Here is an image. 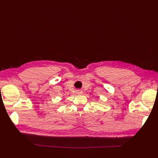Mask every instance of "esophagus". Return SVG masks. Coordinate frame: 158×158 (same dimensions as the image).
<instances>
[{"label":"esophagus","instance_id":"34e87169","mask_svg":"<svg viewBox=\"0 0 158 158\" xmlns=\"http://www.w3.org/2000/svg\"><path fill=\"white\" fill-rule=\"evenodd\" d=\"M77 93L78 94H81V93H82V91H81V90H78V91H77Z\"/></svg>","mask_w":158,"mask_h":158}]
</instances>
